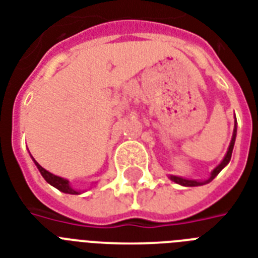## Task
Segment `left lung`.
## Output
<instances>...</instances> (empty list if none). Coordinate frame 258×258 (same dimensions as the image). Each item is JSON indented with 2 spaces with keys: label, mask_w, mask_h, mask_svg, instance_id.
Segmentation results:
<instances>
[{
  "label": "left lung",
  "mask_w": 258,
  "mask_h": 258,
  "mask_svg": "<svg viewBox=\"0 0 258 258\" xmlns=\"http://www.w3.org/2000/svg\"><path fill=\"white\" fill-rule=\"evenodd\" d=\"M236 137H237V120L236 116H234V130H233V135H232V141H230V145H229V149L225 154L224 159L221 161V163L217 166L216 169L213 170L210 172V176H209L208 179L205 180H198V179H188V178H183V176H176V175H169L170 179L172 182H175V183L180 184V186H186V187H194V186H202V184H206L209 182H212L214 178H216L220 171L224 169L225 166H228V163L230 162V158H232V153H233V147H234V143H236Z\"/></svg>",
  "instance_id": "obj_1"
}]
</instances>
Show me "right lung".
<instances>
[{"label": "right lung", "instance_id": "right-lung-1", "mask_svg": "<svg viewBox=\"0 0 258 258\" xmlns=\"http://www.w3.org/2000/svg\"><path fill=\"white\" fill-rule=\"evenodd\" d=\"M32 157V155H30ZM32 159H33L34 165L37 166L38 171L41 172L42 178L48 182V183L50 184V186H53V187H56L57 190H60V191L66 192V194H75V196H78V194H82V192H84L83 190H76V188H74L72 186H71V182L68 179H66V178H61V176L58 175H54V174H52V172H49L48 170H45L42 166H40L37 163V161H34V158L32 157ZM96 183V182H95Z\"/></svg>", "mask_w": 258, "mask_h": 258}]
</instances>
